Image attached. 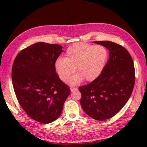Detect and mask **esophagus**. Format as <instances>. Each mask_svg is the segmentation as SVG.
Listing matches in <instances>:
<instances>
[{
	"instance_id": "34e87169",
	"label": "esophagus",
	"mask_w": 147,
	"mask_h": 147,
	"mask_svg": "<svg viewBox=\"0 0 147 147\" xmlns=\"http://www.w3.org/2000/svg\"><path fill=\"white\" fill-rule=\"evenodd\" d=\"M78 90V88H75V87H71V91L73 92V91H75Z\"/></svg>"
}]
</instances>
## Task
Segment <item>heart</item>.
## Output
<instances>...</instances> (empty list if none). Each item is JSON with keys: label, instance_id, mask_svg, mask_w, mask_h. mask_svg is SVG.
I'll list each match as a JSON object with an SVG mask.
<instances>
[{"label": "heart", "instance_id": "heart-1", "mask_svg": "<svg viewBox=\"0 0 147 147\" xmlns=\"http://www.w3.org/2000/svg\"><path fill=\"white\" fill-rule=\"evenodd\" d=\"M108 58V52L101 45L93 46L85 43L72 45L67 49L65 58H58L55 62L57 73L61 80L67 81L74 71L78 73L69 80L74 85L84 79L92 82L100 76Z\"/></svg>", "mask_w": 147, "mask_h": 147}]
</instances>
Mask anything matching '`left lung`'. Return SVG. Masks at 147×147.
<instances>
[{"label": "left lung", "mask_w": 147, "mask_h": 147, "mask_svg": "<svg viewBox=\"0 0 147 147\" xmlns=\"http://www.w3.org/2000/svg\"><path fill=\"white\" fill-rule=\"evenodd\" d=\"M109 50V59L97 78L79 88L84 111L95 120L112 117L123 108L132 93L135 68L127 50L109 41H94Z\"/></svg>", "instance_id": "1"}]
</instances>
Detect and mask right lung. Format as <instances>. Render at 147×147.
Here are the masks:
<instances>
[{
  "label": "right lung",
  "mask_w": 147,
  "mask_h": 147,
  "mask_svg": "<svg viewBox=\"0 0 147 147\" xmlns=\"http://www.w3.org/2000/svg\"><path fill=\"white\" fill-rule=\"evenodd\" d=\"M62 52L59 45L39 42L22 50L12 66L17 100L27 115L39 123L56 120L71 93L56 73L55 62Z\"/></svg>",
  "instance_id": "add662e5"
}]
</instances>
